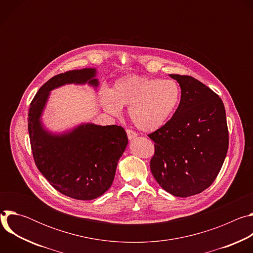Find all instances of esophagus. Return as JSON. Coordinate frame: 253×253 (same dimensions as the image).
I'll use <instances>...</instances> for the list:
<instances>
[{
	"instance_id": "34e87169",
	"label": "esophagus",
	"mask_w": 253,
	"mask_h": 253,
	"mask_svg": "<svg viewBox=\"0 0 253 253\" xmlns=\"http://www.w3.org/2000/svg\"><path fill=\"white\" fill-rule=\"evenodd\" d=\"M126 133H127V136H128V139H129V140H132V139H134V138L137 137L136 132H134V131H132V130H130V129H127V130H126Z\"/></svg>"
}]
</instances>
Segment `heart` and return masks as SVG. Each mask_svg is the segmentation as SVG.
I'll use <instances>...</instances> for the list:
<instances>
[{"label":"heart","instance_id":"obj_1","mask_svg":"<svg viewBox=\"0 0 253 253\" xmlns=\"http://www.w3.org/2000/svg\"><path fill=\"white\" fill-rule=\"evenodd\" d=\"M181 100V89L173 80L142 76H125L115 81L112 88L100 93L103 109L118 116L128 106L131 122L144 132L162 128L173 116Z\"/></svg>","mask_w":253,"mask_h":253}]
</instances>
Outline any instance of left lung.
<instances>
[{
  "label": "left lung",
  "mask_w": 253,
  "mask_h": 253,
  "mask_svg": "<svg viewBox=\"0 0 253 253\" xmlns=\"http://www.w3.org/2000/svg\"><path fill=\"white\" fill-rule=\"evenodd\" d=\"M169 76L179 83L181 100L172 118L148 135L155 142L150 168L165 191L188 197L208 188L222 167L229 140L225 108L197 79Z\"/></svg>",
  "instance_id": "left-lung-1"
}]
</instances>
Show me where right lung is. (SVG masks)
<instances>
[{"label":"right lung","mask_w":253,"mask_h":253,"mask_svg":"<svg viewBox=\"0 0 253 253\" xmlns=\"http://www.w3.org/2000/svg\"><path fill=\"white\" fill-rule=\"evenodd\" d=\"M97 70H72L51 78L31 102L28 129L34 160L50 184L62 194L92 200L113 183L128 138L121 126L82 123L62 133L45 128L42 115L51 91L66 84L99 86Z\"/></svg>","instance_id":"add662e5"}]
</instances>
